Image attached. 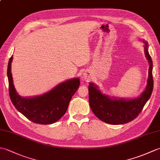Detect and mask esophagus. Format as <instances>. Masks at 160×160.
Returning a JSON list of instances; mask_svg holds the SVG:
<instances>
[{"instance_id":"1","label":"esophagus","mask_w":160,"mask_h":160,"mask_svg":"<svg viewBox=\"0 0 160 160\" xmlns=\"http://www.w3.org/2000/svg\"><path fill=\"white\" fill-rule=\"evenodd\" d=\"M89 78V75H88L87 73H83V78L84 79H87Z\"/></svg>"}]
</instances>
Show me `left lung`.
Returning a JSON list of instances; mask_svg holds the SVG:
<instances>
[{"label":"left lung","instance_id":"obj_1","mask_svg":"<svg viewBox=\"0 0 160 160\" xmlns=\"http://www.w3.org/2000/svg\"><path fill=\"white\" fill-rule=\"evenodd\" d=\"M144 42L145 56L149 63L147 86L140 96L132 99L111 97L101 92L96 84L89 82V105L95 115L101 121L110 124H124L133 120L142 111L150 98L152 88V61L149 55L148 42Z\"/></svg>","mask_w":160,"mask_h":160}]
</instances>
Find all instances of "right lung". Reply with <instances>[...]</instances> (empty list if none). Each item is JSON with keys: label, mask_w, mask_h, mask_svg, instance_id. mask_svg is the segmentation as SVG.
<instances>
[{"label": "right lung", "mask_w": 160, "mask_h": 160, "mask_svg": "<svg viewBox=\"0 0 160 160\" xmlns=\"http://www.w3.org/2000/svg\"><path fill=\"white\" fill-rule=\"evenodd\" d=\"M13 56L8 67L9 92L13 106L29 120L40 124L55 123L62 118L71 98L80 86V78H75L58 84L48 92L33 97H22L16 92L13 83L11 65Z\"/></svg>", "instance_id": "add662e5"}]
</instances>
